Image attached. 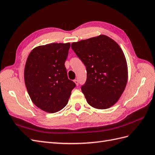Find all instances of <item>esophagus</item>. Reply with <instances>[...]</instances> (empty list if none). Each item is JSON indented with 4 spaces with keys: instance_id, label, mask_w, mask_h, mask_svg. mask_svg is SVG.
<instances>
[{
    "instance_id": "34e87169",
    "label": "esophagus",
    "mask_w": 155,
    "mask_h": 155,
    "mask_svg": "<svg viewBox=\"0 0 155 155\" xmlns=\"http://www.w3.org/2000/svg\"><path fill=\"white\" fill-rule=\"evenodd\" d=\"M74 82H75V84H76V85H77V86H78V80H77V79H75V80L74 81Z\"/></svg>"
}]
</instances>
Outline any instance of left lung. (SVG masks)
Here are the masks:
<instances>
[{
  "label": "left lung",
  "instance_id": "1",
  "mask_svg": "<svg viewBox=\"0 0 155 155\" xmlns=\"http://www.w3.org/2000/svg\"><path fill=\"white\" fill-rule=\"evenodd\" d=\"M74 53L86 66L87 78L81 86L88 104L108 109L118 100L128 81L124 54L118 44L105 35L71 44Z\"/></svg>",
  "mask_w": 155,
  "mask_h": 155
}]
</instances>
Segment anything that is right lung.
I'll list each match as a JSON object with an SVG mask.
<instances>
[{"instance_id":"obj_1","label":"right lung","mask_w":155,"mask_h":155,"mask_svg":"<svg viewBox=\"0 0 155 155\" xmlns=\"http://www.w3.org/2000/svg\"><path fill=\"white\" fill-rule=\"evenodd\" d=\"M70 43L40 46L31 51L25 63V86L33 104L48 113L65 107L76 84L67 77L65 62Z\"/></svg>"}]
</instances>
